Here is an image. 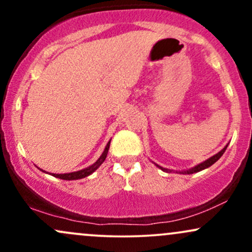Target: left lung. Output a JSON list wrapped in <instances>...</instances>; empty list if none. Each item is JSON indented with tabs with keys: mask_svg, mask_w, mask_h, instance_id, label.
Here are the masks:
<instances>
[{
	"mask_svg": "<svg viewBox=\"0 0 252 252\" xmlns=\"http://www.w3.org/2000/svg\"><path fill=\"white\" fill-rule=\"evenodd\" d=\"M226 148H227V144H226V146L224 147V148H222V149L220 150V152L217 153L216 155H213L212 158H207V160H206V161H204V162H201V163L196 164V166H195V167H193V168H190V169H189V170H185V172H181V173H185V174H193V173L200 172V170L205 169V168H209L210 166H212L213 163L217 162V161H218L219 158H220V156H221L222 154H224L225 150H226ZM156 166H158V164H156ZM158 168H160V169H162L163 172H170L169 169L163 168V167H161V166H158Z\"/></svg>",
	"mask_w": 252,
	"mask_h": 252,
	"instance_id": "8db88e82",
	"label": "left lung"
}]
</instances>
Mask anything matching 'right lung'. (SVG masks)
I'll return each mask as SVG.
<instances>
[{
  "instance_id": "add662e5",
  "label": "right lung",
  "mask_w": 252,
  "mask_h": 252,
  "mask_svg": "<svg viewBox=\"0 0 252 252\" xmlns=\"http://www.w3.org/2000/svg\"><path fill=\"white\" fill-rule=\"evenodd\" d=\"M109 148H110V141L108 142V144H106L105 149H104L103 154L100 155V158H98V160L94 164H92V166H89L88 168L80 169V170H78V172H73V173H66V174H52V175L56 176V178L63 179V180H78V179L86 178V176L92 174V173H94V170H96L98 167H99L100 164L104 162V160L106 158V155H108Z\"/></svg>"
}]
</instances>
